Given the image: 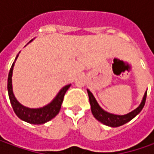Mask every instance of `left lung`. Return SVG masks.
Listing matches in <instances>:
<instances>
[{"label": "left lung", "mask_w": 154, "mask_h": 154, "mask_svg": "<svg viewBox=\"0 0 154 154\" xmlns=\"http://www.w3.org/2000/svg\"><path fill=\"white\" fill-rule=\"evenodd\" d=\"M87 93L89 96V101L91 104V109H92V113L93 116L98 120L101 122L104 125L110 126V127H119L123 124H125L126 122L132 120L135 116H137L140 112L141 111V109H143L144 105L146 103V92L144 94L143 99L141 101V103L139 106L135 109H134L133 111L128 113L126 115H115V114H111L109 113L105 110H103L99 105L98 102L96 101V99L94 98V96L92 95V93L88 89H87Z\"/></svg>", "instance_id": "1"}]
</instances>
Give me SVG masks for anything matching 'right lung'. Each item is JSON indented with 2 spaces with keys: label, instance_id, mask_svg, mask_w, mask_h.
I'll use <instances>...</instances> for the list:
<instances>
[{
  "label": "right lung",
  "instance_id": "add662e5",
  "mask_svg": "<svg viewBox=\"0 0 154 154\" xmlns=\"http://www.w3.org/2000/svg\"><path fill=\"white\" fill-rule=\"evenodd\" d=\"M19 56V55H18ZM18 56H16L15 61L17 60ZM13 63L12 67L10 68L8 78V96L10 99L11 105L14 109L15 114L20 117L21 120L27 122L32 124H43L47 122L54 118L60 111L61 106H62L63 98L66 92L70 87V84L65 86L61 89V91L58 92V94L56 96L51 103L45 105L42 108H37V109H31L22 105L20 103L18 102V100L15 98L14 94L13 92V86H12V76H13V69L14 66V62Z\"/></svg>",
  "mask_w": 154,
  "mask_h": 154
}]
</instances>
